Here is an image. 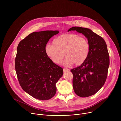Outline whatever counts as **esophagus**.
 Wrapping results in <instances>:
<instances>
[{
    "mask_svg": "<svg viewBox=\"0 0 121 121\" xmlns=\"http://www.w3.org/2000/svg\"><path fill=\"white\" fill-rule=\"evenodd\" d=\"M69 70V69L68 68H64L63 69V71H64V72H67V71H68Z\"/></svg>",
    "mask_w": 121,
    "mask_h": 121,
    "instance_id": "34e87169",
    "label": "esophagus"
}]
</instances>
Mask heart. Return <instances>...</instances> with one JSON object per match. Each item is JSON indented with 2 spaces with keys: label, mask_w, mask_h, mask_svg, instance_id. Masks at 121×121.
Instances as JSON below:
<instances>
[{
  "label": "heart",
  "mask_w": 121,
  "mask_h": 121,
  "mask_svg": "<svg viewBox=\"0 0 121 121\" xmlns=\"http://www.w3.org/2000/svg\"><path fill=\"white\" fill-rule=\"evenodd\" d=\"M90 49L88 39L74 33L62 34L54 39L53 44L47 43L45 47L47 56L56 64H60L65 56V66L82 64L88 58Z\"/></svg>",
  "instance_id": "heart-1"
}]
</instances>
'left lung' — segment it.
<instances>
[{
    "instance_id": "left-lung-1",
    "label": "left lung",
    "mask_w": 121,
    "mask_h": 121,
    "mask_svg": "<svg viewBox=\"0 0 121 121\" xmlns=\"http://www.w3.org/2000/svg\"><path fill=\"white\" fill-rule=\"evenodd\" d=\"M70 30L83 34L90 43L87 59L81 65L71 70L75 93L81 97H89L97 93L106 81L110 65L107 45L104 39L89 29L74 27L68 31Z\"/></svg>"
}]
</instances>
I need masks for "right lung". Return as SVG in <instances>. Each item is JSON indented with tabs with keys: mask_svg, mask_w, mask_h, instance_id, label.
Segmentation results:
<instances>
[{
	"mask_svg": "<svg viewBox=\"0 0 121 121\" xmlns=\"http://www.w3.org/2000/svg\"><path fill=\"white\" fill-rule=\"evenodd\" d=\"M58 30L33 32L22 40L17 47L15 70L23 91L33 98L47 100L56 91V83L63 69L46 55L45 47Z\"/></svg>",
	"mask_w": 121,
	"mask_h": 121,
	"instance_id": "1",
	"label": "right lung"
}]
</instances>
